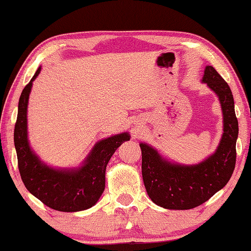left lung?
<instances>
[{
    "label": "left lung",
    "mask_w": 251,
    "mask_h": 251,
    "mask_svg": "<svg viewBox=\"0 0 251 251\" xmlns=\"http://www.w3.org/2000/svg\"><path fill=\"white\" fill-rule=\"evenodd\" d=\"M218 96L223 112L224 133L214 154L195 165H181L141 143L142 174L148 196L166 209L185 210L201 205L223 189L236 165L238 121L229 85L214 67L207 65L201 79Z\"/></svg>",
    "instance_id": "left-lung-1"
}]
</instances>
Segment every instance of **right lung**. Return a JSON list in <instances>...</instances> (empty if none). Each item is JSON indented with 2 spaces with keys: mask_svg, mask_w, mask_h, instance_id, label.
Returning a JSON list of instances; mask_svg holds the SVG:
<instances>
[{
  "mask_svg": "<svg viewBox=\"0 0 251 251\" xmlns=\"http://www.w3.org/2000/svg\"><path fill=\"white\" fill-rule=\"evenodd\" d=\"M42 67L24 87L19 100L14 128V145L19 171L25 187L33 196L52 209L74 212L95 205L105 189V172L110 157L130 135L116 134L97 142L82 165L72 168H54L41 160L32 150L27 136V105L33 82Z\"/></svg>",
  "mask_w": 251,
  "mask_h": 251,
  "instance_id": "add662e5",
  "label": "right lung"
}]
</instances>
